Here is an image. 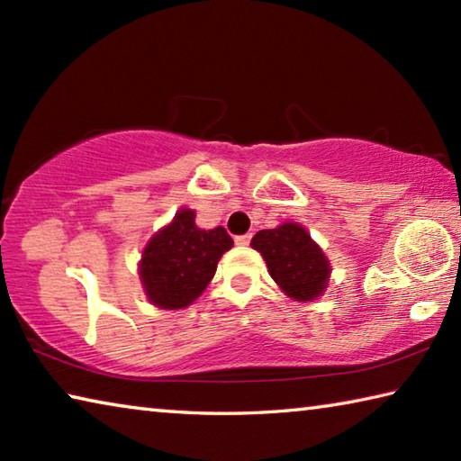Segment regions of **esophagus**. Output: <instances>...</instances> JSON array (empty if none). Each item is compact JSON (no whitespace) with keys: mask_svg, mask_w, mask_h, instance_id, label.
Instances as JSON below:
<instances>
[{"mask_svg":"<svg viewBox=\"0 0 461 461\" xmlns=\"http://www.w3.org/2000/svg\"><path fill=\"white\" fill-rule=\"evenodd\" d=\"M249 240H252V233H244V236H236V244L238 246H248Z\"/></svg>","mask_w":461,"mask_h":461,"instance_id":"34e87169","label":"esophagus"}]
</instances>
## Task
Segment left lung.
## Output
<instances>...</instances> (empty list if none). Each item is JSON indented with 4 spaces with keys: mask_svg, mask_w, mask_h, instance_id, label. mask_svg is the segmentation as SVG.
<instances>
[{
    "mask_svg": "<svg viewBox=\"0 0 461 461\" xmlns=\"http://www.w3.org/2000/svg\"><path fill=\"white\" fill-rule=\"evenodd\" d=\"M252 248L267 260L270 276L296 301H313L330 278V262L309 233L296 223L262 230L252 238Z\"/></svg>",
    "mask_w": 461,
    "mask_h": 461,
    "instance_id": "8db88e82",
    "label": "left lung"
}]
</instances>
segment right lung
Wrapping results in <instances>:
<instances>
[{"label":"right lung","mask_w":461,"mask_h":461,"mask_svg":"<svg viewBox=\"0 0 461 461\" xmlns=\"http://www.w3.org/2000/svg\"><path fill=\"white\" fill-rule=\"evenodd\" d=\"M233 246L225 228L199 230L191 209H181L146 246L140 276L148 299L162 309H183L205 291L221 254Z\"/></svg>","instance_id":"right-lung-1"}]
</instances>
